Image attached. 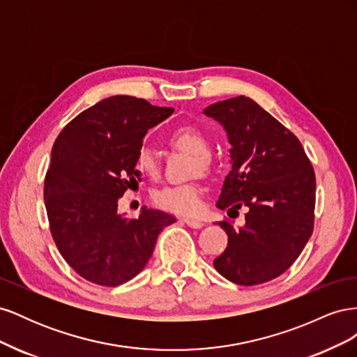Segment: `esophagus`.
Returning a JSON list of instances; mask_svg holds the SVG:
<instances>
[{
  "instance_id": "obj_1",
  "label": "esophagus",
  "mask_w": 357,
  "mask_h": 357,
  "mask_svg": "<svg viewBox=\"0 0 357 357\" xmlns=\"http://www.w3.org/2000/svg\"><path fill=\"white\" fill-rule=\"evenodd\" d=\"M183 222H185L188 226H190V228L193 229H199L204 226V223L201 220H192V219H183Z\"/></svg>"
}]
</instances>
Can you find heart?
I'll return each mask as SVG.
<instances>
[{
	"mask_svg": "<svg viewBox=\"0 0 357 357\" xmlns=\"http://www.w3.org/2000/svg\"><path fill=\"white\" fill-rule=\"evenodd\" d=\"M168 142L172 147L193 155L192 171L208 172L213 168L210 156V142L199 128L183 125L172 129L168 135ZM137 168L143 176L156 177L159 172V162L152 149L142 147L135 159ZM204 188L199 183H185V185H171L153 192L152 199L159 208L171 213L195 215L202 208Z\"/></svg>",
	"mask_w": 357,
	"mask_h": 357,
	"instance_id": "1",
	"label": "heart"
}]
</instances>
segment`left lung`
Listing matches in <instances>:
<instances>
[{"label": "left lung", "instance_id": "1", "mask_svg": "<svg viewBox=\"0 0 357 357\" xmlns=\"http://www.w3.org/2000/svg\"><path fill=\"white\" fill-rule=\"evenodd\" d=\"M204 113L225 126L232 146L218 207L248 208L241 228L219 222L228 245L214 268L236 284L266 283L287 271L312 234L314 169L298 137L247 96L211 104Z\"/></svg>", "mask_w": 357, "mask_h": 357}]
</instances>
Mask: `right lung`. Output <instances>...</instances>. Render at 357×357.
I'll return each instance as SVG.
<instances>
[{
  "instance_id": "add662e5",
  "label": "right lung",
  "mask_w": 357,
  "mask_h": 357,
  "mask_svg": "<svg viewBox=\"0 0 357 357\" xmlns=\"http://www.w3.org/2000/svg\"><path fill=\"white\" fill-rule=\"evenodd\" d=\"M174 109L116 95L75 116L59 132L45 178L50 232L67 264L91 283L114 287L149 262L165 226L176 218L143 207L135 219L117 213V199L138 186V150L149 128Z\"/></svg>"
}]
</instances>
